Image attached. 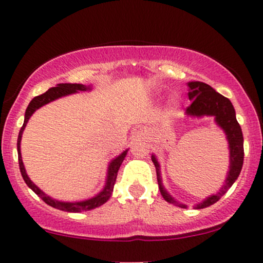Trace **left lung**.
<instances>
[{"mask_svg": "<svg viewBox=\"0 0 263 263\" xmlns=\"http://www.w3.org/2000/svg\"><path fill=\"white\" fill-rule=\"evenodd\" d=\"M188 96L189 100H192V104H190V106L186 107L185 114L193 117H215L216 125L225 132L226 140L229 142V149H230V170L228 172V177H226L224 185L221 186V189L216 194L209 195L201 203L194 206L195 209H204V208H208L214 203H216L231 188L235 180L237 179L243 164V136L240 125H238L236 120L235 108L228 98L222 96L221 93L216 92L210 85L201 83V81H190V83H188ZM152 162L156 167L157 180H158L162 197L168 203L185 209L186 205L178 203L176 199L172 197L170 193L164 189V186H163L161 170H159L161 167H159V163L153 155Z\"/></svg>", "mask_w": 263, "mask_h": 263, "instance_id": "left-lung-1", "label": "left lung"}]
</instances>
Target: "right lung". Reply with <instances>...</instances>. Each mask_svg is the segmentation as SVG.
Segmentation results:
<instances>
[{
	"mask_svg": "<svg viewBox=\"0 0 263 263\" xmlns=\"http://www.w3.org/2000/svg\"><path fill=\"white\" fill-rule=\"evenodd\" d=\"M86 90H91V86H85L83 84H58L55 87H50L48 91H45L42 95L35 96L33 100L29 102L28 107H27L26 114H25V122H23V126L20 129V134H18V140H17V152H18V163H20V170H21V174H22L23 179L27 185L31 188L35 194L38 195L44 203H47L50 206L55 208V209L63 210V211H68V213H80V211H87V210H92L95 208L100 206V205L105 204L106 201L110 199L111 194L114 192V185L115 182H116L117 178V172H119L120 167H121L123 159H125L126 155H127V151H123L120 156H117L116 158H114L112 161L110 162L107 168V177H106V183H105L104 189L99 193L98 195L95 197L87 199V200H83V201H60V200H55V199L50 198L49 195L44 194L41 189L35 185L34 183L29 179V177L27 176L25 165H23V161H22V156H21V140H22V134L25 131V127L28 122V120L31 119V116L34 114L35 110H38L39 107L44 106V105L49 104L50 101L57 100V99L62 98V96H66L70 95V93L78 92V91H86Z\"/></svg>",
	"mask_w": 263,
	"mask_h": 263,
	"instance_id": "add662e5",
	"label": "right lung"
}]
</instances>
